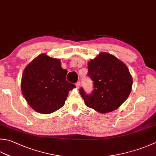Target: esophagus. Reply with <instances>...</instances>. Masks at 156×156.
Returning <instances> with one entry per match:
<instances>
[{
    "mask_svg": "<svg viewBox=\"0 0 156 156\" xmlns=\"http://www.w3.org/2000/svg\"><path fill=\"white\" fill-rule=\"evenodd\" d=\"M80 82H77L76 83V88H78L79 87H80Z\"/></svg>",
    "mask_w": 156,
    "mask_h": 156,
    "instance_id": "obj_1",
    "label": "esophagus"
}]
</instances>
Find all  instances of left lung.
Segmentation results:
<instances>
[{
    "mask_svg": "<svg viewBox=\"0 0 156 156\" xmlns=\"http://www.w3.org/2000/svg\"><path fill=\"white\" fill-rule=\"evenodd\" d=\"M88 69L93 84L92 93L80 88L87 106L103 114L118 109L129 96L133 85L127 66L112 55L101 53L88 62Z\"/></svg>",
    "mask_w": 156,
    "mask_h": 156,
    "instance_id": "obj_1",
    "label": "left lung"
}]
</instances>
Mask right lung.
I'll return each mask as SVG.
<instances>
[{"label": "right lung", "mask_w": 156, "mask_h": 156, "mask_svg": "<svg viewBox=\"0 0 156 156\" xmlns=\"http://www.w3.org/2000/svg\"><path fill=\"white\" fill-rule=\"evenodd\" d=\"M67 73L60 60L45 54L27 66L21 78V91L34 110L50 114L64 105L69 91L76 87L66 80Z\"/></svg>", "instance_id": "1"}]
</instances>
